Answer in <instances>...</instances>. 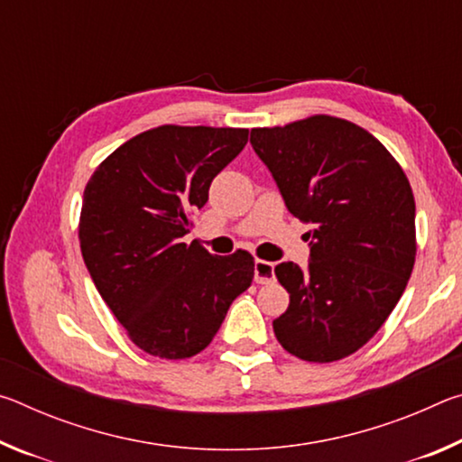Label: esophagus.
I'll use <instances>...</instances> for the list:
<instances>
[{
  "instance_id": "34e87169",
  "label": "esophagus",
  "mask_w": 462,
  "mask_h": 462,
  "mask_svg": "<svg viewBox=\"0 0 462 462\" xmlns=\"http://www.w3.org/2000/svg\"><path fill=\"white\" fill-rule=\"evenodd\" d=\"M275 279V264L256 259L254 261V281L259 285H267Z\"/></svg>"
}]
</instances>
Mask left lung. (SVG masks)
Masks as SVG:
<instances>
[{
  "instance_id": "obj_1",
  "label": "left lung",
  "mask_w": 462,
  "mask_h": 462,
  "mask_svg": "<svg viewBox=\"0 0 462 462\" xmlns=\"http://www.w3.org/2000/svg\"><path fill=\"white\" fill-rule=\"evenodd\" d=\"M250 144L289 212L311 224L308 269L275 267L289 308L273 330L301 361H340L377 334L410 281L416 201L408 177L377 138L332 116L254 128Z\"/></svg>"
}]
</instances>
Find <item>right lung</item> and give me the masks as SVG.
Here are the masks:
<instances>
[{
	"label": "right lung",
	"mask_w": 462,
	"mask_h": 462,
	"mask_svg": "<svg viewBox=\"0 0 462 462\" xmlns=\"http://www.w3.org/2000/svg\"><path fill=\"white\" fill-rule=\"evenodd\" d=\"M246 143V128L159 126L116 148L85 187V267L148 355L177 361L201 353L253 283L246 250L214 256L183 242L191 212L206 206L214 177Z\"/></svg>",
	"instance_id": "1"
}]
</instances>
